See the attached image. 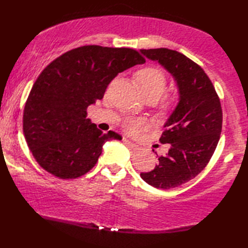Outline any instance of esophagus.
<instances>
[{"mask_svg":"<svg viewBox=\"0 0 248 248\" xmlns=\"http://www.w3.org/2000/svg\"><path fill=\"white\" fill-rule=\"evenodd\" d=\"M123 141L125 142V144H126L129 148H132V149H138V145H136V144H134L133 141H131V140H128L127 138H123Z\"/></svg>","mask_w":248,"mask_h":248,"instance_id":"1","label":"esophagus"}]
</instances>
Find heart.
Returning a JSON list of instances; mask_svg holds the SVG:
<instances>
[{
    "label": "heart",
    "mask_w": 248,
    "mask_h": 248,
    "mask_svg": "<svg viewBox=\"0 0 248 248\" xmlns=\"http://www.w3.org/2000/svg\"><path fill=\"white\" fill-rule=\"evenodd\" d=\"M136 82L138 89L144 95V98H155L158 99L163 93L167 86V77L164 73L159 67L147 66L140 69L136 73ZM175 103V98L169 97L166 100L168 107L173 106ZM149 122L146 119H136V117H127L124 121L125 131L129 134L140 133L148 128Z\"/></svg>",
    "instance_id": "obj_1"
}]
</instances>
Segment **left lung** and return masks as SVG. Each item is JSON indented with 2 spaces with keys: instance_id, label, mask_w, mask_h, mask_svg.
Segmentation results:
<instances>
[{
  "instance_id": "obj_1",
  "label": "left lung",
  "mask_w": 248,
  "mask_h": 248,
  "mask_svg": "<svg viewBox=\"0 0 248 248\" xmlns=\"http://www.w3.org/2000/svg\"><path fill=\"white\" fill-rule=\"evenodd\" d=\"M140 52L166 68L179 89V102L160 137L170 148L154 170L140 176L155 188H174L197 176L209 162L220 140L222 108L209 77L187 56L167 47Z\"/></svg>"
}]
</instances>
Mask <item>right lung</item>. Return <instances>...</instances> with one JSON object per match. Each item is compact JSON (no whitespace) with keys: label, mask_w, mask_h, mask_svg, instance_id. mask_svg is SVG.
<instances>
[{"label":"right lung","mask_w":248,"mask_h":248,"mask_svg":"<svg viewBox=\"0 0 248 248\" xmlns=\"http://www.w3.org/2000/svg\"><path fill=\"white\" fill-rule=\"evenodd\" d=\"M145 62L128 47L84 46L47 65L30 90L23 116L26 141L39 166L63 180L90 171L104 142L122 136L98 129L86 117L87 108L103 98L117 74Z\"/></svg>","instance_id":"1"}]
</instances>
